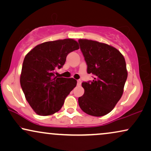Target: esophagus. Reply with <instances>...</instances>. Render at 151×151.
<instances>
[{"instance_id":"34e87169","label":"esophagus","mask_w":151,"mask_h":151,"mask_svg":"<svg viewBox=\"0 0 151 151\" xmlns=\"http://www.w3.org/2000/svg\"><path fill=\"white\" fill-rule=\"evenodd\" d=\"M81 80H77V85L78 86H81Z\"/></svg>"}]
</instances>
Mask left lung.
Wrapping results in <instances>:
<instances>
[{"label":"left lung","mask_w":151,"mask_h":151,"mask_svg":"<svg viewBox=\"0 0 151 151\" xmlns=\"http://www.w3.org/2000/svg\"><path fill=\"white\" fill-rule=\"evenodd\" d=\"M92 81L83 82L84 94L78 99L81 109L94 116L106 115L121 99L128 72L124 56L111 45L96 41L79 39Z\"/></svg>","instance_id":"8db88e82"}]
</instances>
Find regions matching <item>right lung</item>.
<instances>
[{
    "mask_svg": "<svg viewBox=\"0 0 151 151\" xmlns=\"http://www.w3.org/2000/svg\"><path fill=\"white\" fill-rule=\"evenodd\" d=\"M78 49L77 41L65 39L39 44L26 55L20 83L26 100L37 114L47 116L59 111L77 86L73 78L58 77L55 73L65 64L68 54Z\"/></svg>",
    "mask_w": 151,
    "mask_h": 151,
    "instance_id": "right-lung-1",
    "label": "right lung"
}]
</instances>
